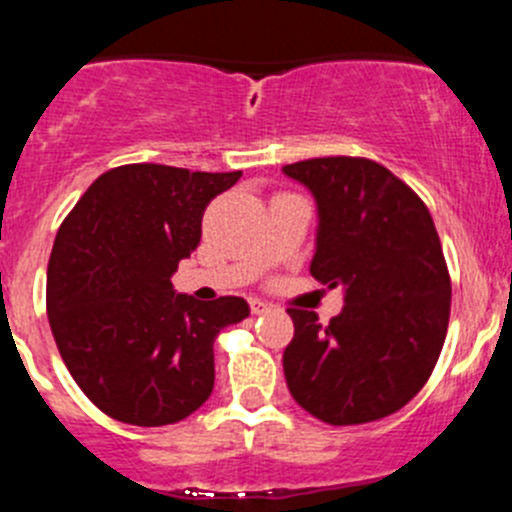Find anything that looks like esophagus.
<instances>
[{"label":"esophagus","instance_id":"obj_1","mask_svg":"<svg viewBox=\"0 0 512 512\" xmlns=\"http://www.w3.org/2000/svg\"><path fill=\"white\" fill-rule=\"evenodd\" d=\"M271 303H266V301H261V298H251V313H266V311H271Z\"/></svg>","mask_w":512,"mask_h":512}]
</instances>
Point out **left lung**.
<instances>
[{"label":"left lung","mask_w":512,"mask_h":512,"mask_svg":"<svg viewBox=\"0 0 512 512\" xmlns=\"http://www.w3.org/2000/svg\"><path fill=\"white\" fill-rule=\"evenodd\" d=\"M283 174L316 199L311 276L343 286L346 301L328 323L288 308V391L331 426L391 416L426 386L448 331L450 276L428 206L361 156L296 161Z\"/></svg>","instance_id":"8db88e82"}]
</instances>
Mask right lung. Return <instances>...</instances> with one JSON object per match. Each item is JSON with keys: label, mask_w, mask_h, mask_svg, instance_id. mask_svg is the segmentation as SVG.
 Instances as JSON below:
<instances>
[{"label": "right lung", "mask_w": 512, "mask_h": 512, "mask_svg": "<svg viewBox=\"0 0 512 512\" xmlns=\"http://www.w3.org/2000/svg\"><path fill=\"white\" fill-rule=\"evenodd\" d=\"M241 171L126 164L59 226L47 271L54 341L84 396L114 421L169 426L214 391V341L249 316L239 296L196 301L171 276L201 241L211 199Z\"/></svg>", "instance_id": "1"}]
</instances>
